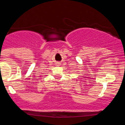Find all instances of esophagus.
<instances>
[{
    "label": "esophagus",
    "instance_id": "1",
    "mask_svg": "<svg viewBox=\"0 0 125 125\" xmlns=\"http://www.w3.org/2000/svg\"><path fill=\"white\" fill-rule=\"evenodd\" d=\"M56 64H57V66H60L61 63L59 62H57V63H56Z\"/></svg>",
    "mask_w": 125,
    "mask_h": 125
}]
</instances>
